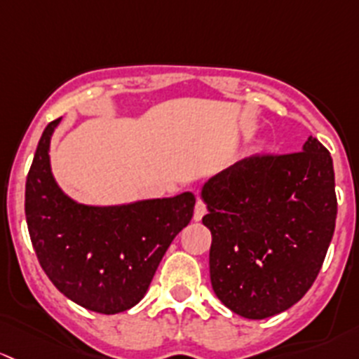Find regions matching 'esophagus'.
Listing matches in <instances>:
<instances>
[{"label": "esophagus", "instance_id": "34e87169", "mask_svg": "<svg viewBox=\"0 0 359 359\" xmlns=\"http://www.w3.org/2000/svg\"><path fill=\"white\" fill-rule=\"evenodd\" d=\"M207 212V205H205V202L204 201H201V198H198L197 202H195V210H194V219L195 221H201L202 217H204V214Z\"/></svg>", "mask_w": 359, "mask_h": 359}]
</instances>
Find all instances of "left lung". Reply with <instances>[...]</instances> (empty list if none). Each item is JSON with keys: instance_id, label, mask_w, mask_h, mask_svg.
<instances>
[{"instance_id": "left-lung-1", "label": "left lung", "mask_w": 359, "mask_h": 359, "mask_svg": "<svg viewBox=\"0 0 359 359\" xmlns=\"http://www.w3.org/2000/svg\"><path fill=\"white\" fill-rule=\"evenodd\" d=\"M212 233L214 294L231 311L264 320L311 289L337 217L332 155L309 136L302 152L250 155L202 188Z\"/></svg>"}]
</instances>
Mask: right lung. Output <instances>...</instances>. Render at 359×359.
<instances>
[{"label":"right lung","mask_w":359,"mask_h":359,"mask_svg":"<svg viewBox=\"0 0 359 359\" xmlns=\"http://www.w3.org/2000/svg\"><path fill=\"white\" fill-rule=\"evenodd\" d=\"M44 128L25 181V217L39 264L55 287L83 308L114 315L143 299L175 236L194 216V194L121 207L79 205L50 171Z\"/></svg>","instance_id":"1"}]
</instances>
